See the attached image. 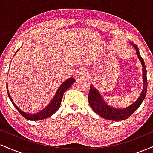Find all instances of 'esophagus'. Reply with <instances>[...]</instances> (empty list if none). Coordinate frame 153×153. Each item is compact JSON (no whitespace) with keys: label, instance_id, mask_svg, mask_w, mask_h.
Segmentation results:
<instances>
[{"label":"esophagus","instance_id":"34e87169","mask_svg":"<svg viewBox=\"0 0 153 153\" xmlns=\"http://www.w3.org/2000/svg\"><path fill=\"white\" fill-rule=\"evenodd\" d=\"M75 75H76L77 78H81V77H84L86 75V72H85L83 68H79L78 71H77Z\"/></svg>","mask_w":153,"mask_h":153}]
</instances>
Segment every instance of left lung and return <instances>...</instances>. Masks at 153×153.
I'll list each match as a JSON object with an SVG mask.
<instances>
[{
    "mask_svg": "<svg viewBox=\"0 0 153 153\" xmlns=\"http://www.w3.org/2000/svg\"><path fill=\"white\" fill-rule=\"evenodd\" d=\"M131 44L136 50L137 55L138 56V58L141 62L142 66H143V89L137 100L130 106L125 108H114L113 107L108 106L105 102L101 95L99 94V91L95 88L94 86L91 85L90 87V91H89L88 94V101L91 108L94 112L99 114L100 117L108 119V120L120 121L129 118L135 111L140 107L141 103H143V100L145 99V96H146L147 88L146 67H145L143 59L142 58L141 55H140L137 46L133 43Z\"/></svg>",
    "mask_w": 153,
    "mask_h": 153,
    "instance_id": "1",
    "label": "left lung"
}]
</instances>
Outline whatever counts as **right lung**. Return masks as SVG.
I'll return each instance as SVG.
<instances>
[{
  "mask_svg": "<svg viewBox=\"0 0 153 153\" xmlns=\"http://www.w3.org/2000/svg\"><path fill=\"white\" fill-rule=\"evenodd\" d=\"M75 81V80L74 78H71L68 79V80H65V82H63L62 85L59 86L58 90H57V92H56L55 96H54V98L52 99V101H51V102L48 104V106L45 107L43 110L40 111L38 112V113L31 114H26V112L23 111L21 110L19 108H18V106L15 104L14 102H13V101L12 100L11 97H10L9 93H8V85H7V92H8V97H9V99L10 101H11V102L13 104V106L16 107V108L19 111V113H20L21 114H22V116H23V117H24V118L28 119V120H31V121L42 120V119H47L48 118V117H51L52 115H53L58 110L59 106H60L63 94H64V93L65 92L67 89L69 88L71 86V85H73V82Z\"/></svg>",
  "mask_w": 153,
  "mask_h": 153,
  "instance_id": "add662e5",
  "label": "right lung"
}]
</instances>
